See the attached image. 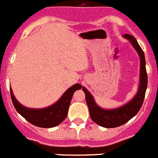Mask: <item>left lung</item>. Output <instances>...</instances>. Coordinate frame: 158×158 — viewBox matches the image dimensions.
Listing matches in <instances>:
<instances>
[{"mask_svg": "<svg viewBox=\"0 0 158 158\" xmlns=\"http://www.w3.org/2000/svg\"><path fill=\"white\" fill-rule=\"evenodd\" d=\"M123 36L129 40L140 58L139 85L135 96L129 102L121 107L112 109H104L97 105L93 96L88 91L87 89L84 86L82 87V90L85 94L86 103L89 107L90 117L93 122L106 128H113L121 126L136 115L143 104L145 94L147 89V73L146 69L144 52L135 37L128 34H124Z\"/></svg>", "mask_w": 158, "mask_h": 158, "instance_id": "left-lung-1", "label": "left lung"}]
</instances>
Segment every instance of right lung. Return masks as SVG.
I'll use <instances>...</instances> for the list:
<instances>
[{
    "label": "right lung",
    "mask_w": 158,
    "mask_h": 158,
    "mask_svg": "<svg viewBox=\"0 0 158 158\" xmlns=\"http://www.w3.org/2000/svg\"><path fill=\"white\" fill-rule=\"evenodd\" d=\"M81 87L80 84H75L67 89L58 101L43 108H30L22 105L14 96L10 88L11 98L17 112L26 120L39 127L51 128L59 125L66 118L73 95Z\"/></svg>",
    "instance_id": "obj_1"
}]
</instances>
